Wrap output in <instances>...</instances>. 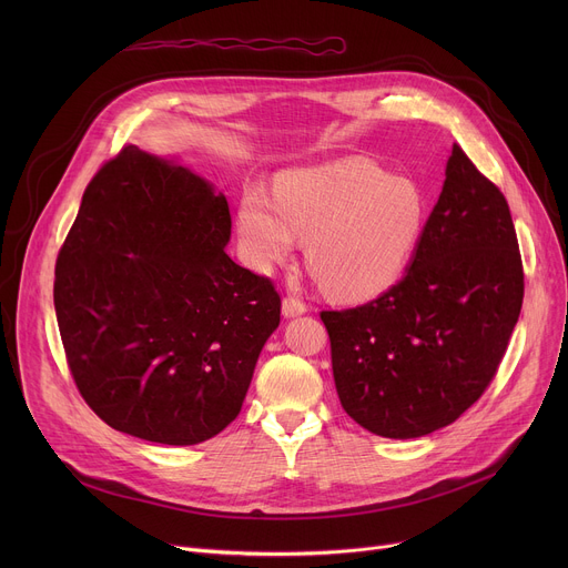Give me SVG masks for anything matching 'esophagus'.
I'll use <instances>...</instances> for the list:
<instances>
[{
	"label": "esophagus",
	"instance_id": "esophagus-1",
	"mask_svg": "<svg viewBox=\"0 0 568 568\" xmlns=\"http://www.w3.org/2000/svg\"><path fill=\"white\" fill-rule=\"evenodd\" d=\"M307 312V305L296 298V296H285L283 298V314L285 316H298V314H305Z\"/></svg>",
	"mask_w": 568,
	"mask_h": 568
}]
</instances>
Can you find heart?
<instances>
[{
	"label": "heart",
	"instance_id": "heart-1",
	"mask_svg": "<svg viewBox=\"0 0 568 568\" xmlns=\"http://www.w3.org/2000/svg\"><path fill=\"white\" fill-rule=\"evenodd\" d=\"M427 220L423 189L359 156L283 173L274 202L252 186L240 197L237 237L245 261L270 272L307 240V265L339 301H368L409 265Z\"/></svg>",
	"mask_w": 568,
	"mask_h": 568
}]
</instances>
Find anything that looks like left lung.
<instances>
[{"instance_id":"obj_1","label":"left lung","mask_w":568,"mask_h":568,"mask_svg":"<svg viewBox=\"0 0 568 568\" xmlns=\"http://www.w3.org/2000/svg\"><path fill=\"white\" fill-rule=\"evenodd\" d=\"M521 301L508 202L454 143L407 274L364 305L321 312L342 407L384 438L452 425L495 379Z\"/></svg>"}]
</instances>
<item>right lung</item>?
<instances>
[{
    "label": "right lung",
    "instance_id": "add662e5",
    "mask_svg": "<svg viewBox=\"0 0 568 568\" xmlns=\"http://www.w3.org/2000/svg\"><path fill=\"white\" fill-rule=\"evenodd\" d=\"M229 237L226 197L136 145L88 184L53 303L71 377L112 429L197 445L240 414L281 296L226 256Z\"/></svg>",
    "mask_w": 568,
    "mask_h": 568
}]
</instances>
